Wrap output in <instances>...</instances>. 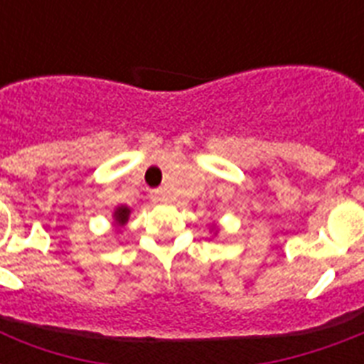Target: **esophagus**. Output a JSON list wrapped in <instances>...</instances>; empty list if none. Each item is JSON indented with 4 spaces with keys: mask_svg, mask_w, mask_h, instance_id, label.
I'll return each instance as SVG.
<instances>
[{
    "mask_svg": "<svg viewBox=\"0 0 364 364\" xmlns=\"http://www.w3.org/2000/svg\"><path fill=\"white\" fill-rule=\"evenodd\" d=\"M151 196H153V200H159V202L166 200V193L162 191V188H156V191H153V193H151Z\"/></svg>",
    "mask_w": 364,
    "mask_h": 364,
    "instance_id": "34e87169",
    "label": "esophagus"
}]
</instances>
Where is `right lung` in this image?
<instances>
[{
	"mask_svg": "<svg viewBox=\"0 0 364 364\" xmlns=\"http://www.w3.org/2000/svg\"><path fill=\"white\" fill-rule=\"evenodd\" d=\"M113 217H115L117 225H124V223L128 221V217H130V208L119 205V208L115 210V213H113Z\"/></svg>",
	"mask_w": 364,
	"mask_h": 364,
	"instance_id": "obj_1",
	"label": "right lung"
}]
</instances>
